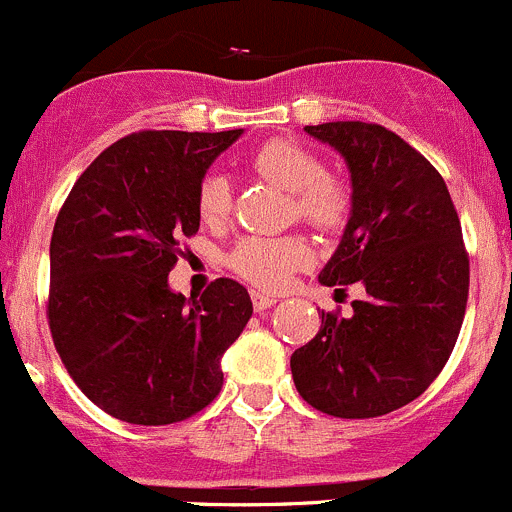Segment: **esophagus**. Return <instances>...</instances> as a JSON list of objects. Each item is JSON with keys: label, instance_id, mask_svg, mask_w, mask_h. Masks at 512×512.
<instances>
[{"label": "esophagus", "instance_id": "obj_1", "mask_svg": "<svg viewBox=\"0 0 512 512\" xmlns=\"http://www.w3.org/2000/svg\"><path fill=\"white\" fill-rule=\"evenodd\" d=\"M251 301H254L256 311H266V308L276 306L278 298L271 296V293H263V291H251Z\"/></svg>", "mask_w": 512, "mask_h": 512}]
</instances>
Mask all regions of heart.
Wrapping results in <instances>:
<instances>
[{"label":"heart","instance_id":"heart-1","mask_svg":"<svg viewBox=\"0 0 512 512\" xmlns=\"http://www.w3.org/2000/svg\"><path fill=\"white\" fill-rule=\"evenodd\" d=\"M258 176L293 194V211L301 221L321 231H333L346 221L348 189L333 176L323 174V164L313 151L296 141L273 139L258 146L251 156ZM231 189L224 176H206L199 189V216L206 224H221L229 216ZM311 246L303 236H246L231 251L229 266L241 278L266 291H281L293 273L311 263Z\"/></svg>","mask_w":512,"mask_h":512}]
</instances>
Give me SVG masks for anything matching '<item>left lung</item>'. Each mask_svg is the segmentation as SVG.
Instances as JSON below:
<instances>
[{"instance_id": "obj_1", "label": "left lung", "mask_w": 512, "mask_h": 512, "mask_svg": "<svg viewBox=\"0 0 512 512\" xmlns=\"http://www.w3.org/2000/svg\"><path fill=\"white\" fill-rule=\"evenodd\" d=\"M351 174V216L318 281L361 283L353 313L321 311V328L291 356L308 406L376 418L416 401L443 371L468 303V254L443 176L386 126H306Z\"/></svg>"}]
</instances>
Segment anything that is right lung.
I'll return each mask as SVG.
<instances>
[{"label":"right lung","instance_id":"add662e5","mask_svg":"<svg viewBox=\"0 0 512 512\" xmlns=\"http://www.w3.org/2000/svg\"><path fill=\"white\" fill-rule=\"evenodd\" d=\"M244 129L139 131L69 191L49 246V328L84 396L119 421L169 426L221 391V356L254 306L234 278L171 291L179 239L199 231L209 166Z\"/></svg>","mask_w":512,"mask_h":512}]
</instances>
